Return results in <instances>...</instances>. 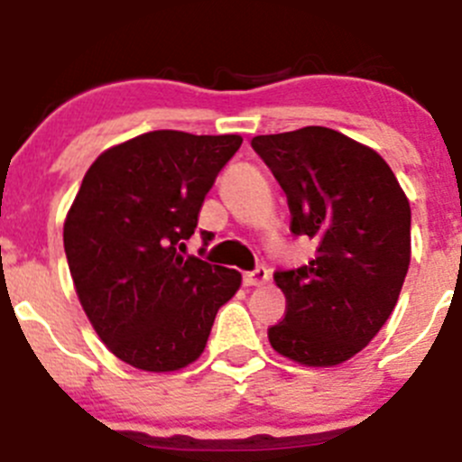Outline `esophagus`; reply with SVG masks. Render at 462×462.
Segmentation results:
<instances>
[{
    "mask_svg": "<svg viewBox=\"0 0 462 462\" xmlns=\"http://www.w3.org/2000/svg\"><path fill=\"white\" fill-rule=\"evenodd\" d=\"M267 279H270V270H267L265 265H258L256 270L245 272V276H243L245 285H263Z\"/></svg>",
    "mask_w": 462,
    "mask_h": 462,
    "instance_id": "obj_1",
    "label": "esophagus"
}]
</instances>
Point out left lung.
I'll return each mask as SVG.
<instances>
[{
  "label": "left lung",
  "mask_w": 462,
  "mask_h": 462,
  "mask_svg": "<svg viewBox=\"0 0 462 462\" xmlns=\"http://www.w3.org/2000/svg\"><path fill=\"white\" fill-rule=\"evenodd\" d=\"M252 147L288 197L290 231L315 256L276 270L285 318L270 345L301 365L345 363L393 313L411 263V206L388 162L327 126L256 135Z\"/></svg>",
  "instance_id": "obj_1"
}]
</instances>
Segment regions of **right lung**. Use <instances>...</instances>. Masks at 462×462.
<instances>
[{
	"label": "right lung",
	"mask_w": 462,
	"mask_h": 462,
	"mask_svg": "<svg viewBox=\"0 0 462 462\" xmlns=\"http://www.w3.org/2000/svg\"><path fill=\"white\" fill-rule=\"evenodd\" d=\"M240 144V135L149 131L104 152L83 177L63 226L69 274L97 336L138 370L190 365L238 292L240 272L183 252ZM201 238L206 247L213 234Z\"/></svg>",
	"instance_id": "add662e5"
}]
</instances>
